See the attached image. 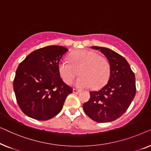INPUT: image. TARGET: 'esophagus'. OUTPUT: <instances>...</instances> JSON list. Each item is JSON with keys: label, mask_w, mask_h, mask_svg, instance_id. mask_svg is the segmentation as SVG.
<instances>
[{"label": "esophagus", "mask_w": 151, "mask_h": 151, "mask_svg": "<svg viewBox=\"0 0 151 151\" xmlns=\"http://www.w3.org/2000/svg\"><path fill=\"white\" fill-rule=\"evenodd\" d=\"M80 92V90L76 89V88H73V93H78Z\"/></svg>", "instance_id": "esophagus-1"}]
</instances>
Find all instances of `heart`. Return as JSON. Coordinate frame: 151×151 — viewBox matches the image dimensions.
<instances>
[{
  "label": "heart",
  "instance_id": "b5f03b06",
  "mask_svg": "<svg viewBox=\"0 0 151 151\" xmlns=\"http://www.w3.org/2000/svg\"><path fill=\"white\" fill-rule=\"evenodd\" d=\"M60 76L66 84H71L78 73L75 82L79 88L91 86L98 89L108 82L111 73L109 61L95 51L82 49L74 51L69 55V62L62 60L58 65Z\"/></svg>",
  "mask_w": 151,
  "mask_h": 151
}]
</instances>
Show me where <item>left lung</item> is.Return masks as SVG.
Listing matches in <instances>:
<instances>
[{
  "label": "left lung",
  "mask_w": 151,
  "mask_h": 151,
  "mask_svg": "<svg viewBox=\"0 0 151 151\" xmlns=\"http://www.w3.org/2000/svg\"><path fill=\"white\" fill-rule=\"evenodd\" d=\"M109 62L108 82L98 91H91L83 104L84 112L96 122H110L120 117L129 108L136 93L135 74L124 58L110 49L93 46Z\"/></svg>",
  "instance_id": "obj_1"
}]
</instances>
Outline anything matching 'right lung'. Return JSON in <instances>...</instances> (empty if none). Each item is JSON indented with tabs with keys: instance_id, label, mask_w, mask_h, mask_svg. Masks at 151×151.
<instances>
[{
	"instance_id": "obj_1",
	"label": "right lung",
	"mask_w": 151,
	"mask_h": 151,
	"mask_svg": "<svg viewBox=\"0 0 151 151\" xmlns=\"http://www.w3.org/2000/svg\"><path fill=\"white\" fill-rule=\"evenodd\" d=\"M68 49L51 45L29 53L16 69L13 86L21 111L37 120L58 114L73 88L63 81L58 65Z\"/></svg>"
}]
</instances>
